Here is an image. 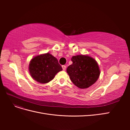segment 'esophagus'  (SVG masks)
Listing matches in <instances>:
<instances>
[{
  "mask_svg": "<svg viewBox=\"0 0 130 130\" xmlns=\"http://www.w3.org/2000/svg\"><path fill=\"white\" fill-rule=\"evenodd\" d=\"M62 68L63 70H66V66H64V65H63V66H62Z\"/></svg>",
  "mask_w": 130,
  "mask_h": 130,
  "instance_id": "34e87169",
  "label": "esophagus"
}]
</instances>
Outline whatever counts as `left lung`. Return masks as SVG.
Segmentation results:
<instances>
[{
  "label": "left lung",
  "instance_id": "1",
  "mask_svg": "<svg viewBox=\"0 0 130 130\" xmlns=\"http://www.w3.org/2000/svg\"><path fill=\"white\" fill-rule=\"evenodd\" d=\"M73 63L67 72L76 87L85 89L95 84L99 77L100 70L95 59L88 55H78L71 58Z\"/></svg>",
  "mask_w": 130,
  "mask_h": 130
}]
</instances>
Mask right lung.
Returning <instances> with one entry per match:
<instances>
[{"label": "right lung", "instance_id": "1", "mask_svg": "<svg viewBox=\"0 0 130 130\" xmlns=\"http://www.w3.org/2000/svg\"><path fill=\"white\" fill-rule=\"evenodd\" d=\"M62 68L56 57L48 53L38 55L30 61L29 71L33 79L40 84L52 81Z\"/></svg>", "mask_w": 130, "mask_h": 130}]
</instances>
